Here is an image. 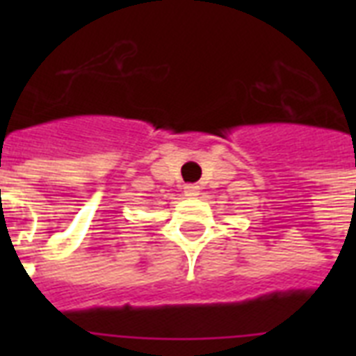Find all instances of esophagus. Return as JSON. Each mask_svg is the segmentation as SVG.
<instances>
[{
    "label": "esophagus",
    "instance_id": "obj_1",
    "mask_svg": "<svg viewBox=\"0 0 356 356\" xmlns=\"http://www.w3.org/2000/svg\"><path fill=\"white\" fill-rule=\"evenodd\" d=\"M197 194H200V186H195V184H186L184 186V195L186 197H195Z\"/></svg>",
    "mask_w": 356,
    "mask_h": 356
}]
</instances>
